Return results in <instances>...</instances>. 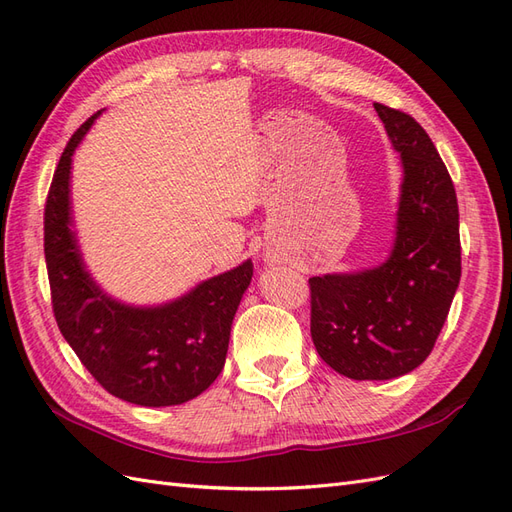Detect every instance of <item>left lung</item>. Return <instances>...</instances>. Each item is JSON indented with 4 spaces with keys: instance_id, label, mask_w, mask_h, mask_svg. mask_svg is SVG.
<instances>
[{
    "instance_id": "8db88e82",
    "label": "left lung",
    "mask_w": 512,
    "mask_h": 512,
    "mask_svg": "<svg viewBox=\"0 0 512 512\" xmlns=\"http://www.w3.org/2000/svg\"><path fill=\"white\" fill-rule=\"evenodd\" d=\"M373 107L403 163L394 248L373 270L309 279L315 349L349 379H392L425 362L461 279L459 206L444 160L412 115Z\"/></svg>"
}]
</instances>
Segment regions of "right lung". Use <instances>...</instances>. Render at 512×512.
<instances>
[{"instance_id": "obj_1", "label": "right lung", "mask_w": 512, "mask_h": 512, "mask_svg": "<svg viewBox=\"0 0 512 512\" xmlns=\"http://www.w3.org/2000/svg\"><path fill=\"white\" fill-rule=\"evenodd\" d=\"M98 113L70 137L45 206V259L53 315L68 345L96 382L143 407L180 405L206 390L225 367L233 315L253 264L244 261L191 294L154 309L111 300L85 272L70 229L72 152Z\"/></svg>"}]
</instances>
